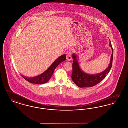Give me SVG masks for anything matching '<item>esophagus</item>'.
Masks as SVG:
<instances>
[{"mask_svg": "<svg viewBox=\"0 0 128 128\" xmlns=\"http://www.w3.org/2000/svg\"><path fill=\"white\" fill-rule=\"evenodd\" d=\"M67 57H66V59H67V60L68 61H70L72 60V55H71V53H70V52L69 51H68L67 52Z\"/></svg>", "mask_w": 128, "mask_h": 128, "instance_id": "esophagus-1", "label": "esophagus"}]
</instances>
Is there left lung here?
<instances>
[{
    "label": "left lung",
    "instance_id": "left-lung-1",
    "mask_svg": "<svg viewBox=\"0 0 128 128\" xmlns=\"http://www.w3.org/2000/svg\"><path fill=\"white\" fill-rule=\"evenodd\" d=\"M110 46L112 49V55L108 67L103 72L95 74H90L85 73L80 67L79 63L77 58V56L75 53L72 54L73 58L72 63V78L73 82L77 86L83 88L92 87L98 84L106 77V75L109 73L112 67L113 56V50L110 39Z\"/></svg>",
    "mask_w": 128,
    "mask_h": 128
}]
</instances>
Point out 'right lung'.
Wrapping results in <instances>:
<instances>
[{
	"label": "right lung",
	"instance_id": "obj_1",
	"mask_svg": "<svg viewBox=\"0 0 128 128\" xmlns=\"http://www.w3.org/2000/svg\"><path fill=\"white\" fill-rule=\"evenodd\" d=\"M66 59V54L60 56L57 59H56V60L51 65V66L49 67L48 70H46L43 73L36 76L33 77H27L23 76V75H21L25 80L30 83L37 84H45L51 78L56 67H57L61 62L65 61Z\"/></svg>",
	"mask_w": 128,
	"mask_h": 128
}]
</instances>
